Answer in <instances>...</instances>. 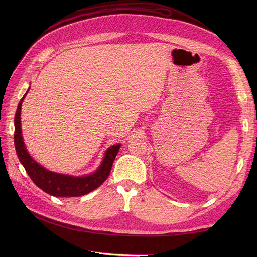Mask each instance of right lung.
Returning a JSON list of instances; mask_svg holds the SVG:
<instances>
[{"mask_svg": "<svg viewBox=\"0 0 257 257\" xmlns=\"http://www.w3.org/2000/svg\"><path fill=\"white\" fill-rule=\"evenodd\" d=\"M29 90V89H28ZM27 90V92H28ZM19 103L15 116V146L18 157L24 166L31 180L44 192L54 197H80L86 195L99 187L109 176L113 161L119 150L120 145L108 148L99 169L87 176L75 177L71 175L54 173L42 167L30 156L26 149L21 128V109L24 98Z\"/></svg>", "mask_w": 257, "mask_h": 257, "instance_id": "1", "label": "right lung"}]
</instances>
